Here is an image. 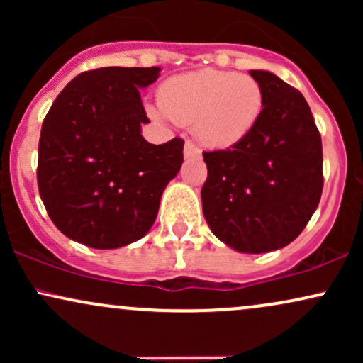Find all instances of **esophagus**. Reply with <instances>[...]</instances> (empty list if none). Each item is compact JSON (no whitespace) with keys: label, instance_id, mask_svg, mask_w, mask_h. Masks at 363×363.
Listing matches in <instances>:
<instances>
[{"label":"esophagus","instance_id":"1","mask_svg":"<svg viewBox=\"0 0 363 363\" xmlns=\"http://www.w3.org/2000/svg\"><path fill=\"white\" fill-rule=\"evenodd\" d=\"M199 155H201V150L196 147L193 141L187 140L184 143V157L191 158V157H199Z\"/></svg>","mask_w":363,"mask_h":363}]
</instances>
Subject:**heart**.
Here are the masks:
<instances>
[{
	"label": "heart",
	"mask_w": 363,
	"mask_h": 363,
	"mask_svg": "<svg viewBox=\"0 0 363 363\" xmlns=\"http://www.w3.org/2000/svg\"><path fill=\"white\" fill-rule=\"evenodd\" d=\"M155 116L193 124L211 148H228L251 135L264 107L261 85L249 74L199 69L169 78L158 90Z\"/></svg>",
	"instance_id": "b5f03b06"
}]
</instances>
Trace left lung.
<instances>
[{
    "label": "left lung",
    "mask_w": 363,
    "mask_h": 363,
    "mask_svg": "<svg viewBox=\"0 0 363 363\" xmlns=\"http://www.w3.org/2000/svg\"><path fill=\"white\" fill-rule=\"evenodd\" d=\"M264 107L251 135L205 152L203 215L237 252L285 247L306 228L323 193V145L303 95L272 72L251 69Z\"/></svg>",
    "instance_id": "8db88e82"
}]
</instances>
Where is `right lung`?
<instances>
[{"label":"right lung","mask_w":363,"mask_h":363,"mask_svg":"<svg viewBox=\"0 0 363 363\" xmlns=\"http://www.w3.org/2000/svg\"><path fill=\"white\" fill-rule=\"evenodd\" d=\"M160 68L109 66L73 78L49 109L39 140L37 184L52 223L94 249L148 234L165 186L181 170L184 141L152 145L140 97Z\"/></svg>","instance_id":"1"}]
</instances>
